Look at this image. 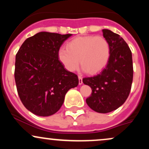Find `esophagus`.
<instances>
[{
    "label": "esophagus",
    "instance_id": "34e87169",
    "mask_svg": "<svg viewBox=\"0 0 149 149\" xmlns=\"http://www.w3.org/2000/svg\"><path fill=\"white\" fill-rule=\"evenodd\" d=\"M78 83H79V85L83 84V78L80 76H78Z\"/></svg>",
    "mask_w": 149,
    "mask_h": 149
}]
</instances>
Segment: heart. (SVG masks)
Here are the masks:
<instances>
[{
	"instance_id": "heart-1",
	"label": "heart",
	"mask_w": 149,
	"mask_h": 149,
	"mask_svg": "<svg viewBox=\"0 0 149 149\" xmlns=\"http://www.w3.org/2000/svg\"><path fill=\"white\" fill-rule=\"evenodd\" d=\"M111 48L103 36H80L67 44V48L61 47L58 57L68 71H74L79 61L83 71L97 73L107 66L110 59ZM80 61H79V59Z\"/></svg>"
}]
</instances>
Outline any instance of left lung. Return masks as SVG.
Returning a JSON list of instances; mask_svg holds the SVG:
<instances>
[{"label":"left lung","mask_w":149,"mask_h":149,"mask_svg":"<svg viewBox=\"0 0 149 149\" xmlns=\"http://www.w3.org/2000/svg\"><path fill=\"white\" fill-rule=\"evenodd\" d=\"M109 42L111 55L106 67L98 74L84 78L83 83L92 88L86 103L95 111L107 113L125 103L130 92L133 79L132 52L124 39L109 29H103Z\"/></svg>","instance_id":"8db88e82"}]
</instances>
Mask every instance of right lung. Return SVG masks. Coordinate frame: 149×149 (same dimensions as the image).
I'll return each mask as SVG.
<instances>
[{
    "label": "right lung",
    "mask_w": 149,
    "mask_h": 149,
    "mask_svg": "<svg viewBox=\"0 0 149 149\" xmlns=\"http://www.w3.org/2000/svg\"><path fill=\"white\" fill-rule=\"evenodd\" d=\"M71 36L39 32L28 38L17 53L15 79L19 97L35 115L57 113L66 92L78 86L77 75L65 69L58 57L61 45Z\"/></svg>",
    "instance_id": "obj_1"
}]
</instances>
